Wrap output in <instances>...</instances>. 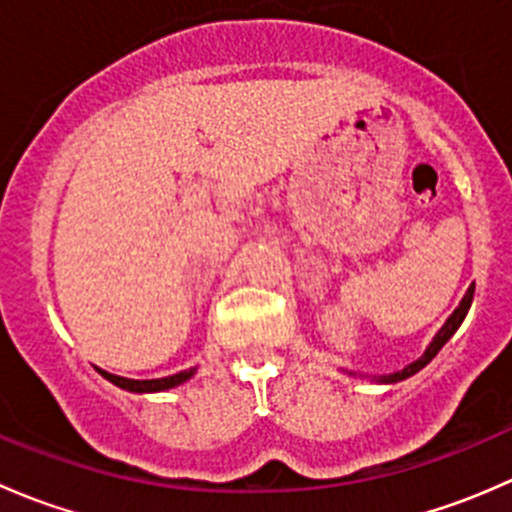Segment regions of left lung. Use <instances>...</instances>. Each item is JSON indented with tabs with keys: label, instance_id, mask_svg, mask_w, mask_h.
I'll use <instances>...</instances> for the list:
<instances>
[{
	"label": "left lung",
	"instance_id": "1",
	"mask_svg": "<svg viewBox=\"0 0 512 512\" xmlns=\"http://www.w3.org/2000/svg\"><path fill=\"white\" fill-rule=\"evenodd\" d=\"M471 302H473V287L468 289V292H466V297L461 299V304H458V309H456V312H453L451 317H448V322L443 324V329H441V332L436 334V339H433V342H431V347H428L426 352H423L421 359H416L414 364H409V366H406L404 371H396V374H391V376H381L379 381H389V384H391V381L409 379V376H414L416 371H421L423 366H426L428 361L433 359V356H436L438 352H441V347H443V344L448 342V339L453 337V332H456V329L461 327L463 317H466V314H468V309H471Z\"/></svg>",
	"mask_w": 512,
	"mask_h": 512
}]
</instances>
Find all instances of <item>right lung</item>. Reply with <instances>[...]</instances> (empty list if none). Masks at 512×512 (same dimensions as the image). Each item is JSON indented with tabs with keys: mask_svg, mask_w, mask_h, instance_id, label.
I'll return each mask as SVG.
<instances>
[{
	"mask_svg": "<svg viewBox=\"0 0 512 512\" xmlns=\"http://www.w3.org/2000/svg\"><path fill=\"white\" fill-rule=\"evenodd\" d=\"M101 374H103V379H108L111 384L121 386V389L136 391V394H151V391H165V389H173V386L183 384V381H188L190 376H193V369L180 371V374H173V376H165V379H146V381L123 379V376L108 374V371H101Z\"/></svg>",
	"mask_w": 512,
	"mask_h": 512,
	"instance_id": "right-lung-1",
	"label": "right lung"
}]
</instances>
